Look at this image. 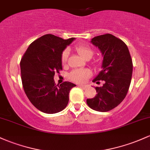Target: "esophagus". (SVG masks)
<instances>
[{"label": "esophagus", "instance_id": "obj_1", "mask_svg": "<svg viewBox=\"0 0 150 150\" xmlns=\"http://www.w3.org/2000/svg\"><path fill=\"white\" fill-rule=\"evenodd\" d=\"M79 87H80V88H83V89L87 88V85H79Z\"/></svg>", "mask_w": 150, "mask_h": 150}]
</instances>
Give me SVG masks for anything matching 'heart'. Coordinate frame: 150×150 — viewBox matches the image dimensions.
Wrapping results in <instances>:
<instances>
[{
	"mask_svg": "<svg viewBox=\"0 0 150 150\" xmlns=\"http://www.w3.org/2000/svg\"><path fill=\"white\" fill-rule=\"evenodd\" d=\"M75 50L78 52L79 55L83 57L84 59H90L93 57L94 52L88 45H78L75 47ZM67 57H68V51L65 50L62 54L61 61L62 64H65L67 62ZM90 75V72L88 70L85 69H77L70 72L69 78L72 81L77 83H84Z\"/></svg>",
	"mask_w": 150,
	"mask_h": 150,
	"instance_id": "1",
	"label": "heart"
}]
</instances>
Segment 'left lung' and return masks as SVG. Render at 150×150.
<instances>
[{"label": "left lung", "instance_id": "obj_1", "mask_svg": "<svg viewBox=\"0 0 150 150\" xmlns=\"http://www.w3.org/2000/svg\"><path fill=\"white\" fill-rule=\"evenodd\" d=\"M90 42L98 47L103 57L102 70L93 82L102 80L105 83L95 88L96 95L87 99V104L96 111L108 112L126 97L132 75V61L126 44L111 34L96 36Z\"/></svg>", "mask_w": 150, "mask_h": 150}]
</instances>
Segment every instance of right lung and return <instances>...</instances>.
Here are the masks:
<instances>
[{
	"label": "right lung",
	"instance_id": "obj_1",
	"mask_svg": "<svg viewBox=\"0 0 150 150\" xmlns=\"http://www.w3.org/2000/svg\"><path fill=\"white\" fill-rule=\"evenodd\" d=\"M75 38L64 40L51 34L32 42L21 61V80L30 103L40 111L54 114L65 109L69 93L76 86L70 82L55 85V72L62 70V52Z\"/></svg>",
	"mask_w": 150,
	"mask_h": 150
}]
</instances>
